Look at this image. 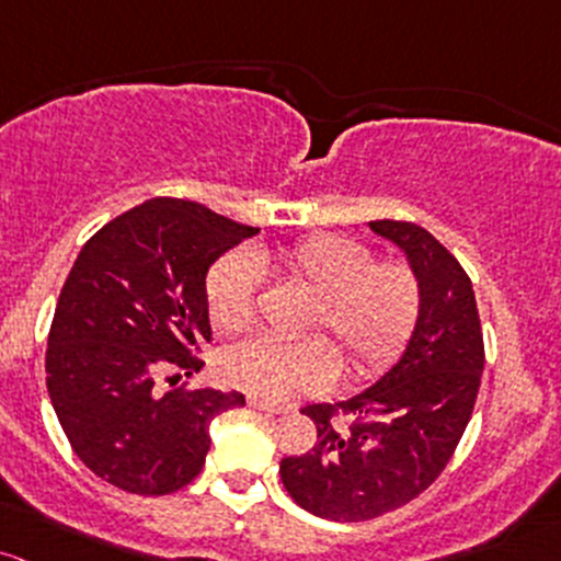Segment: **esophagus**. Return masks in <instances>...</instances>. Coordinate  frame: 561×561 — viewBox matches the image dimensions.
Masks as SVG:
<instances>
[{
  "instance_id": "esophagus-1",
  "label": "esophagus",
  "mask_w": 561,
  "mask_h": 561,
  "mask_svg": "<svg viewBox=\"0 0 561 561\" xmlns=\"http://www.w3.org/2000/svg\"><path fill=\"white\" fill-rule=\"evenodd\" d=\"M248 404H250L252 410L268 412V415H282V412H287V408H276V404L263 402V399H257V397H250V399H248Z\"/></svg>"
}]
</instances>
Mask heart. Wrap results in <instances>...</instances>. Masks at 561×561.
I'll return each instance as SVG.
<instances>
[{"mask_svg":"<svg viewBox=\"0 0 561 561\" xmlns=\"http://www.w3.org/2000/svg\"><path fill=\"white\" fill-rule=\"evenodd\" d=\"M261 266L313 295L304 330H324L346 356V373L367 378L408 346L421 317V282L408 263H375L367 244L337 233H313L279 250L257 252ZM261 268L244 252H229L207 274V309L218 330L242 332L255 322ZM322 335L304 341L250 337L226 348L220 378L266 402L324 391L341 370Z\"/></svg>","mask_w":561,"mask_h":561,"instance_id":"b5f03b06","label":"heart"}]
</instances>
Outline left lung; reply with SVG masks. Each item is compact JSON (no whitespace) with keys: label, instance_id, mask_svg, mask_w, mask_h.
Returning a JSON list of instances; mask_svg holds the SVG:
<instances>
[{"label":"left lung","instance_id":"obj_1","mask_svg":"<svg viewBox=\"0 0 561 561\" xmlns=\"http://www.w3.org/2000/svg\"><path fill=\"white\" fill-rule=\"evenodd\" d=\"M370 229L408 255L421 317L402 359L370 389L304 408L317 445L282 458L293 501L332 522L375 519L421 495L450 463L484 370L477 298L453 252L408 220H370Z\"/></svg>","mask_w":561,"mask_h":561}]
</instances>
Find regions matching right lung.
<instances>
[{
	"label": "right lung",
	"instance_id": "right-lung-1",
	"mask_svg": "<svg viewBox=\"0 0 561 561\" xmlns=\"http://www.w3.org/2000/svg\"><path fill=\"white\" fill-rule=\"evenodd\" d=\"M257 229L159 196L92 233L73 261L47 337V391L73 453L135 495L186 488L205 466L210 421L239 391H159L157 375L199 373L210 341L207 271ZM181 378V375H172Z\"/></svg>",
	"mask_w": 561,
	"mask_h": 561
}]
</instances>
